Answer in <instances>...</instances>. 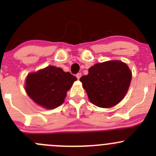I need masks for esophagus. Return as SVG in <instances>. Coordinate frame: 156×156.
Listing matches in <instances>:
<instances>
[{"mask_svg": "<svg viewBox=\"0 0 156 156\" xmlns=\"http://www.w3.org/2000/svg\"><path fill=\"white\" fill-rule=\"evenodd\" d=\"M76 77H77V78H78V79H80V78H81V73H78V74H77Z\"/></svg>", "mask_w": 156, "mask_h": 156, "instance_id": "1", "label": "esophagus"}]
</instances>
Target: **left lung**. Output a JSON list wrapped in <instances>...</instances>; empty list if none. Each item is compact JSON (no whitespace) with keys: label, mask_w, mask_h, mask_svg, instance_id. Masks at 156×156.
<instances>
[{"label":"left lung","mask_w":156,"mask_h":156,"mask_svg":"<svg viewBox=\"0 0 156 156\" xmlns=\"http://www.w3.org/2000/svg\"><path fill=\"white\" fill-rule=\"evenodd\" d=\"M131 78V72L126 64L112 60L91 66L88 75L81 77L80 81L93 104L110 108L125 97Z\"/></svg>","instance_id":"obj_1"}]
</instances>
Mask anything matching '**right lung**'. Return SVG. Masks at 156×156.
<instances>
[{
    "label": "right lung",
    "instance_id": "1",
    "mask_svg": "<svg viewBox=\"0 0 156 156\" xmlns=\"http://www.w3.org/2000/svg\"><path fill=\"white\" fill-rule=\"evenodd\" d=\"M76 77L53 66L28 75L26 93L37 104L48 109L55 108L63 103L67 91Z\"/></svg>",
    "mask_w": 156,
    "mask_h": 156
}]
</instances>
